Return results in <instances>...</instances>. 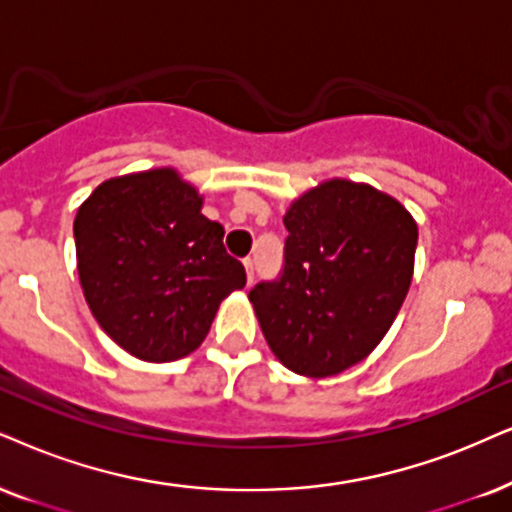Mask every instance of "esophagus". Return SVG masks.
Returning a JSON list of instances; mask_svg holds the SVG:
<instances>
[{
  "label": "esophagus",
  "instance_id": "1",
  "mask_svg": "<svg viewBox=\"0 0 512 512\" xmlns=\"http://www.w3.org/2000/svg\"><path fill=\"white\" fill-rule=\"evenodd\" d=\"M243 264H245V274H248V283H252L255 281V260H252V257H245Z\"/></svg>",
  "mask_w": 512,
  "mask_h": 512
}]
</instances>
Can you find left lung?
Segmentation results:
<instances>
[{"label":"left lung","mask_w":512,"mask_h":512,"mask_svg":"<svg viewBox=\"0 0 512 512\" xmlns=\"http://www.w3.org/2000/svg\"><path fill=\"white\" fill-rule=\"evenodd\" d=\"M283 224L281 274L248 297L278 361L328 378L390 331L411 286L418 226L394 198L347 179L304 193Z\"/></svg>","instance_id":"1"}]
</instances>
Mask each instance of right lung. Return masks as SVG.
Segmentation results:
<instances>
[{
  "mask_svg": "<svg viewBox=\"0 0 512 512\" xmlns=\"http://www.w3.org/2000/svg\"><path fill=\"white\" fill-rule=\"evenodd\" d=\"M174 170L108 179L75 217L77 274L101 328L144 361L186 357L208 335L219 302L245 286L222 224Z\"/></svg>",
  "mask_w": 512,
  "mask_h": 512,
  "instance_id": "1",
  "label": "right lung"
}]
</instances>
